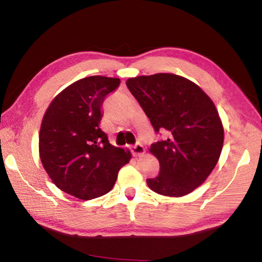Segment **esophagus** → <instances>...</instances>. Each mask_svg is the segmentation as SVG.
I'll return each instance as SVG.
<instances>
[{"label": "esophagus", "instance_id": "obj_1", "mask_svg": "<svg viewBox=\"0 0 262 262\" xmlns=\"http://www.w3.org/2000/svg\"><path fill=\"white\" fill-rule=\"evenodd\" d=\"M144 151H145L144 147L141 143H137L134 145V147H132V152L134 156H141V155L144 154Z\"/></svg>", "mask_w": 262, "mask_h": 262}]
</instances>
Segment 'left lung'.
Returning <instances> with one entry per match:
<instances>
[{"instance_id":"8db88e82","label":"left lung","mask_w":262,"mask_h":262,"mask_svg":"<svg viewBox=\"0 0 262 262\" xmlns=\"http://www.w3.org/2000/svg\"><path fill=\"white\" fill-rule=\"evenodd\" d=\"M156 133L165 140L152 143L159 173L147 179L149 188L165 196H184L205 183L221 156L224 129L215 104L202 89L174 74L127 79Z\"/></svg>"}]
</instances>
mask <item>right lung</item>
I'll return each instance as SVG.
<instances>
[{
  "label": "right lung",
  "instance_id": "obj_1",
  "mask_svg": "<svg viewBox=\"0 0 262 262\" xmlns=\"http://www.w3.org/2000/svg\"><path fill=\"white\" fill-rule=\"evenodd\" d=\"M120 79L90 76L70 84L43 114L39 155L53 183L81 200L108 193L132 155L108 142L99 128L105 97Z\"/></svg>",
  "mask_w": 262,
  "mask_h": 262
}]
</instances>
